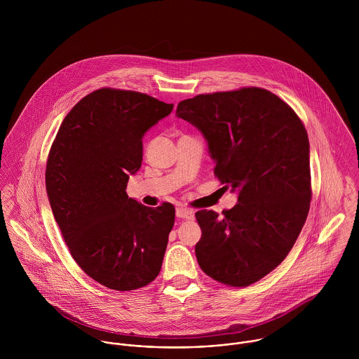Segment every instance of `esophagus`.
Listing matches in <instances>:
<instances>
[{
  "label": "esophagus",
  "mask_w": 359,
  "mask_h": 359,
  "mask_svg": "<svg viewBox=\"0 0 359 359\" xmlns=\"http://www.w3.org/2000/svg\"><path fill=\"white\" fill-rule=\"evenodd\" d=\"M175 214L178 218H182V219H194L195 218V212L192 210L184 208V207H178Z\"/></svg>",
  "instance_id": "1"
}]
</instances>
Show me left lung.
Returning a JSON list of instances; mask_svg holds the SVG:
<instances>
[{
    "label": "left lung",
    "mask_w": 359,
    "mask_h": 359,
    "mask_svg": "<svg viewBox=\"0 0 359 359\" xmlns=\"http://www.w3.org/2000/svg\"><path fill=\"white\" fill-rule=\"evenodd\" d=\"M177 117L203 134L214 174L238 192V203L222 215L196 212L198 262L217 282L249 286L286 258L307 219L306 127L287 103L257 87L185 100Z\"/></svg>",
    "instance_id": "left-lung-1"
}]
</instances>
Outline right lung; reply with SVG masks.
<instances>
[{"instance_id": "1", "label": "right lung", "mask_w": 359, "mask_h": 359, "mask_svg": "<svg viewBox=\"0 0 359 359\" xmlns=\"http://www.w3.org/2000/svg\"><path fill=\"white\" fill-rule=\"evenodd\" d=\"M172 103L147 94L101 88L76 103L52 144L46 187L70 255L94 280L135 290L158 275L175 208L128 198L142 164L145 133Z\"/></svg>"}]
</instances>
